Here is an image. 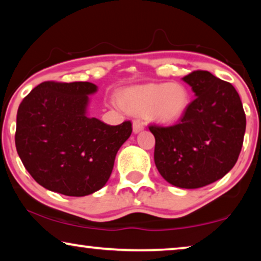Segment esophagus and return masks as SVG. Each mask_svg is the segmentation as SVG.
Returning <instances> with one entry per match:
<instances>
[{"instance_id":"esophagus-1","label":"esophagus","mask_w":261,"mask_h":261,"mask_svg":"<svg viewBox=\"0 0 261 261\" xmlns=\"http://www.w3.org/2000/svg\"><path fill=\"white\" fill-rule=\"evenodd\" d=\"M132 129H134L135 134H138L144 129V123L142 120H134V124H132Z\"/></svg>"}]
</instances>
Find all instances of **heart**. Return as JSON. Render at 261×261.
<instances>
[{
    "mask_svg": "<svg viewBox=\"0 0 261 261\" xmlns=\"http://www.w3.org/2000/svg\"><path fill=\"white\" fill-rule=\"evenodd\" d=\"M119 103L132 114H147L159 122L172 123L184 116L190 96L188 89L179 83L146 84L123 90Z\"/></svg>",
    "mask_w": 261,
    "mask_h": 261,
    "instance_id": "heart-1",
    "label": "heart"
}]
</instances>
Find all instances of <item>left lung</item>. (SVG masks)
Listing matches in <instances>:
<instances>
[{"instance_id":"left-lung-1","label":"left lung","mask_w":261,"mask_h":261,"mask_svg":"<svg viewBox=\"0 0 261 261\" xmlns=\"http://www.w3.org/2000/svg\"><path fill=\"white\" fill-rule=\"evenodd\" d=\"M196 95L171 126L150 125L154 164L177 188L198 189L223 178L238 161L246 116L234 87L205 70L182 77Z\"/></svg>"}]
</instances>
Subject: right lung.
<instances>
[{
    "label": "right lung",
    "instance_id": "right-lung-1",
    "mask_svg": "<svg viewBox=\"0 0 261 261\" xmlns=\"http://www.w3.org/2000/svg\"><path fill=\"white\" fill-rule=\"evenodd\" d=\"M90 82H43L19 104L15 144L27 171L50 191L83 197L110 178L116 154L132 124L108 125L89 117Z\"/></svg>",
    "mask_w": 261,
    "mask_h": 261
}]
</instances>
